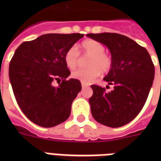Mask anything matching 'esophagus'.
I'll return each instance as SVG.
<instances>
[{
  "instance_id": "34e87169",
  "label": "esophagus",
  "mask_w": 161,
  "mask_h": 161,
  "mask_svg": "<svg viewBox=\"0 0 161 161\" xmlns=\"http://www.w3.org/2000/svg\"><path fill=\"white\" fill-rule=\"evenodd\" d=\"M81 85H82V88H85V87H88V86H89V84L84 83V82H81Z\"/></svg>"
}]
</instances>
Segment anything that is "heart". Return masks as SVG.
I'll use <instances>...</instances> for the list:
<instances>
[{"mask_svg": "<svg viewBox=\"0 0 161 161\" xmlns=\"http://www.w3.org/2000/svg\"><path fill=\"white\" fill-rule=\"evenodd\" d=\"M80 52L89 55L87 68H80L72 72V76L84 83L89 84L101 73H108L113 67L114 60L109 54L105 52V46L93 39L85 40L79 45ZM65 64L70 69H74L79 62V53L75 47L68 48L64 56Z\"/></svg>", "mask_w": 161, "mask_h": 161, "instance_id": "obj_1", "label": "heart"}]
</instances>
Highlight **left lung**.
I'll return each instance as SVG.
<instances>
[{
  "mask_svg": "<svg viewBox=\"0 0 161 161\" xmlns=\"http://www.w3.org/2000/svg\"><path fill=\"white\" fill-rule=\"evenodd\" d=\"M88 37L109 48L113 58L111 70L104 77L113 89L91 85V113L99 123L120 127L131 122L147 101L155 76V67L146 48L116 33L88 34ZM109 86H106V89Z\"/></svg>",
  "mask_w": 161,
  "mask_h": 161,
  "instance_id": "left-lung-1",
  "label": "left lung"
}]
</instances>
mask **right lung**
Returning a JSON list of instances; mask_svg holds the SVG:
<instances>
[{"label": "right lung", "instance_id": "1", "mask_svg": "<svg viewBox=\"0 0 161 161\" xmlns=\"http://www.w3.org/2000/svg\"><path fill=\"white\" fill-rule=\"evenodd\" d=\"M82 34H47L22 42L9 64L8 76L14 94L24 114L35 124L52 127L71 114L73 100L81 90L76 79L66 78L70 71L64 59ZM55 81H61L55 86Z\"/></svg>", "mask_w": 161, "mask_h": 161}]
</instances>
